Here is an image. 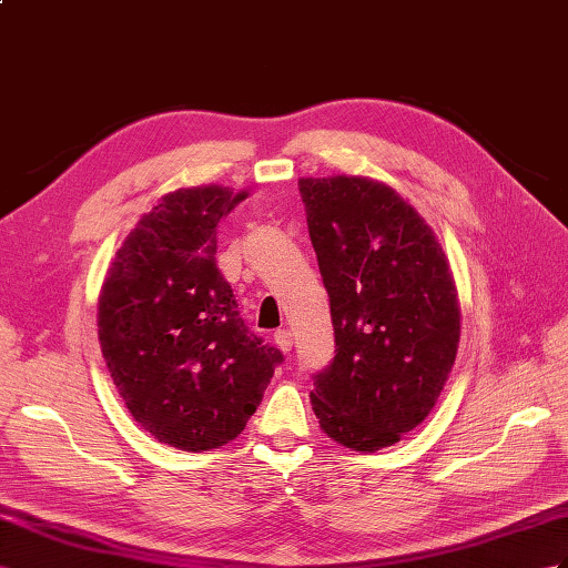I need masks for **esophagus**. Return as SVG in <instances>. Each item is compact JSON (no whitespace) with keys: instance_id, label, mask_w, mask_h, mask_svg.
<instances>
[{"instance_id":"esophagus-1","label":"esophagus","mask_w":568,"mask_h":568,"mask_svg":"<svg viewBox=\"0 0 568 568\" xmlns=\"http://www.w3.org/2000/svg\"><path fill=\"white\" fill-rule=\"evenodd\" d=\"M273 341H275V345L281 347L283 353H290L293 351V333H290L287 328H281V331H275V336H273Z\"/></svg>"}]
</instances>
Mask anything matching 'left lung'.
Instances as JSON below:
<instances>
[{
    "instance_id": "obj_1",
    "label": "left lung",
    "mask_w": 568,
    "mask_h": 568,
    "mask_svg": "<svg viewBox=\"0 0 568 568\" xmlns=\"http://www.w3.org/2000/svg\"><path fill=\"white\" fill-rule=\"evenodd\" d=\"M297 186L336 336L312 408L333 442L374 454L423 423L448 382L460 341L454 273L394 186L355 174Z\"/></svg>"
}]
</instances>
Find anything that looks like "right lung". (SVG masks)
<instances>
[{"instance_id":"add662e5","label":"right lung","mask_w":568,"mask_h":568,"mask_svg":"<svg viewBox=\"0 0 568 568\" xmlns=\"http://www.w3.org/2000/svg\"><path fill=\"white\" fill-rule=\"evenodd\" d=\"M246 192L178 189L143 213L98 297L100 351L136 423L160 444L209 450L246 427L283 355L244 326L217 271V223Z\"/></svg>"}]
</instances>
